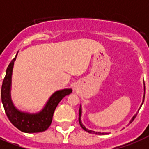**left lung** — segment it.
<instances>
[{
    "label": "left lung",
    "mask_w": 149,
    "mask_h": 149,
    "mask_svg": "<svg viewBox=\"0 0 149 149\" xmlns=\"http://www.w3.org/2000/svg\"><path fill=\"white\" fill-rule=\"evenodd\" d=\"M145 91H146V87H145ZM144 99H145V96H144V97H143V102H144ZM141 105H142V104H141ZM81 113H82V111H81V107H79V125H80V126H81V127L83 128V129L84 130V131H86V132H89V133H93V134H106L107 133H101V132H93V131H91V130H88L87 128H86L85 127V126H84L83 124H82L81 122ZM136 115L137 114H135V115L132 118V120L130 121V123H132L133 120H134V119L135 118H136Z\"/></svg>",
    "instance_id": "left-lung-1"
}]
</instances>
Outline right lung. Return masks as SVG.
I'll list each match as a JSON object with an SVG mask.
<instances>
[{"instance_id": "1", "label": "right lung", "mask_w": 149, "mask_h": 149, "mask_svg": "<svg viewBox=\"0 0 149 149\" xmlns=\"http://www.w3.org/2000/svg\"><path fill=\"white\" fill-rule=\"evenodd\" d=\"M15 58L8 65L6 75L1 87V100L8 119L17 129L25 133H37L44 132L50 126L52 120L54 111L60 100L66 95L72 93V89H64L55 92L42 111L38 113H28L19 111L15 108L10 100V90L11 84V75Z\"/></svg>"}]
</instances>
